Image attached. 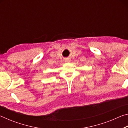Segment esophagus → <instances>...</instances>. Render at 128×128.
Instances as JSON below:
<instances>
[{
  "instance_id": "1",
  "label": "esophagus",
  "mask_w": 128,
  "mask_h": 128,
  "mask_svg": "<svg viewBox=\"0 0 128 128\" xmlns=\"http://www.w3.org/2000/svg\"><path fill=\"white\" fill-rule=\"evenodd\" d=\"M66 62H69V60H68V59H66Z\"/></svg>"
}]
</instances>
